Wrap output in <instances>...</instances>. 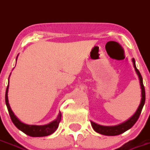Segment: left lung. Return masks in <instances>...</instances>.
I'll list each match as a JSON object with an SVG mask.
<instances>
[{
  "label": "left lung",
  "mask_w": 150,
  "mask_h": 150,
  "mask_svg": "<svg viewBox=\"0 0 150 150\" xmlns=\"http://www.w3.org/2000/svg\"><path fill=\"white\" fill-rule=\"evenodd\" d=\"M133 65L134 67V69L136 71L137 74L138 75L139 80H140V88H141V101L139 105V107L137 109L136 112L133 115V116L127 120L126 122H123V123L118 125L115 126H103L98 125V124L95 123L93 122H91V125L93 127V130L96 132L101 134L106 135V136H115V135H119L122 133L125 132L126 131L129 130L131 127H133V125L136 123L137 119L140 117V115L141 113L142 109L144 106L145 103V100H146V94H145V88H144V84H143V78H142L141 75H140L139 70L137 69L136 64H135V60L133 58L132 59Z\"/></svg>",
  "instance_id": "1"
}]
</instances>
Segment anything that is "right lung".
Masks as SVG:
<instances>
[{
  "mask_svg": "<svg viewBox=\"0 0 150 150\" xmlns=\"http://www.w3.org/2000/svg\"><path fill=\"white\" fill-rule=\"evenodd\" d=\"M18 57V56H17ZM17 59V57H16ZM9 76V79H10ZM8 88H9V84L6 87V93H5V102H6V107L8 109L9 114H10V118L12 120L13 123L15 125V126L17 127L18 129L20 130L21 131H23L25 134L28 135L30 137H45L50 135L51 134L54 133V131L57 129V127L59 126V124L61 120V116L62 114L59 112L57 118L53 122H50V123L47 124V125H27L18 119V118L14 115L13 112L12 111V109L10 108V104L8 102V97H7V93H8Z\"/></svg>",
  "mask_w": 150,
  "mask_h": 150,
  "instance_id": "obj_1",
  "label": "right lung"
}]
</instances>
